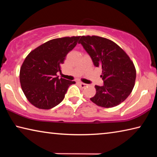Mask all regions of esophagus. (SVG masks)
<instances>
[{
	"label": "esophagus",
	"mask_w": 157,
	"mask_h": 157,
	"mask_svg": "<svg viewBox=\"0 0 157 157\" xmlns=\"http://www.w3.org/2000/svg\"><path fill=\"white\" fill-rule=\"evenodd\" d=\"M79 86L82 87V88H85V87H86L87 86H88V84L82 83V82H79Z\"/></svg>",
	"instance_id": "34e87169"
}]
</instances>
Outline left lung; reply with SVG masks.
Returning <instances> with one entry per match:
<instances>
[{
	"label": "left lung",
	"mask_w": 157,
	"mask_h": 157,
	"mask_svg": "<svg viewBox=\"0 0 157 157\" xmlns=\"http://www.w3.org/2000/svg\"><path fill=\"white\" fill-rule=\"evenodd\" d=\"M81 44L94 64L101 67L103 86L95 85L96 94L90 98L105 108L113 107L125 100L132 91L136 72L134 63L126 52L113 41L98 36H82Z\"/></svg>",
	"instance_id": "8db88e82"
}]
</instances>
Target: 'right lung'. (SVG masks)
Here are the masks:
<instances>
[{
	"label": "right lung",
	"instance_id": "obj_1",
	"mask_svg": "<svg viewBox=\"0 0 157 157\" xmlns=\"http://www.w3.org/2000/svg\"><path fill=\"white\" fill-rule=\"evenodd\" d=\"M80 36L50 40L29 53L20 70L21 88L29 102L39 109H50L63 100L70 85L75 82L59 79L57 72L66 55Z\"/></svg>",
	"mask_w": 157,
	"mask_h": 157
}]
</instances>
